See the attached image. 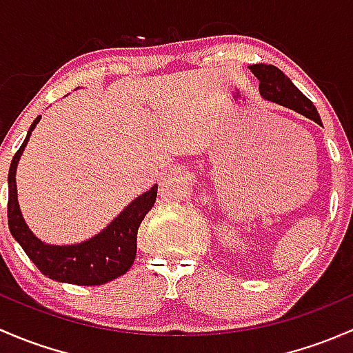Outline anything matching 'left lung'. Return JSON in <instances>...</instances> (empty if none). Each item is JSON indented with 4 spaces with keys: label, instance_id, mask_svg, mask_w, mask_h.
Returning <instances> with one entry per match:
<instances>
[{
    "label": "left lung",
    "instance_id": "8db88e82",
    "mask_svg": "<svg viewBox=\"0 0 353 353\" xmlns=\"http://www.w3.org/2000/svg\"><path fill=\"white\" fill-rule=\"evenodd\" d=\"M249 70L259 80V92L266 101L294 109L295 112L321 124V117L312 102L292 83L290 78L283 74V71L273 65H252L249 66Z\"/></svg>",
    "mask_w": 353,
    "mask_h": 353
}]
</instances>
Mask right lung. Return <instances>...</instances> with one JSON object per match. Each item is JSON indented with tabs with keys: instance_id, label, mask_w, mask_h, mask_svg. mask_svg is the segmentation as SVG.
<instances>
[{
	"instance_id": "right-lung-1",
	"label": "right lung",
	"mask_w": 353,
	"mask_h": 353,
	"mask_svg": "<svg viewBox=\"0 0 353 353\" xmlns=\"http://www.w3.org/2000/svg\"><path fill=\"white\" fill-rule=\"evenodd\" d=\"M41 116L32 123L27 138L12 160L8 172V227L30 261L46 276L74 285H102L124 275L137 258L138 227L154 206L157 184L130 203L102 232L71 245L46 244L32 234L17 196V165Z\"/></svg>"
}]
</instances>
